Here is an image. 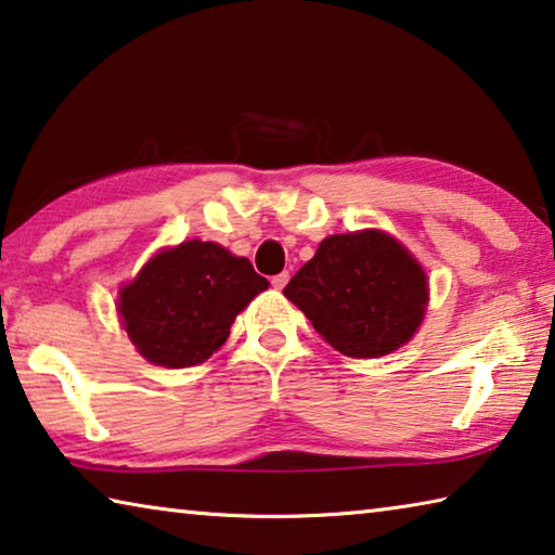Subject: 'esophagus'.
<instances>
[{"label":"esophagus","instance_id":"1","mask_svg":"<svg viewBox=\"0 0 555 555\" xmlns=\"http://www.w3.org/2000/svg\"><path fill=\"white\" fill-rule=\"evenodd\" d=\"M288 284V271H281V274L271 276V286L274 288H284Z\"/></svg>","mask_w":555,"mask_h":555}]
</instances>
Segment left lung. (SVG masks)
<instances>
[{
	"instance_id": "obj_1",
	"label": "left lung",
	"mask_w": 555,
	"mask_h": 555,
	"mask_svg": "<svg viewBox=\"0 0 555 555\" xmlns=\"http://www.w3.org/2000/svg\"><path fill=\"white\" fill-rule=\"evenodd\" d=\"M284 296L337 352L382 357L418 331L428 281L424 267L391 234L362 230L325 237Z\"/></svg>"
}]
</instances>
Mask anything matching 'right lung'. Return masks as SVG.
<instances>
[{
	"label": "right lung",
	"instance_id": "obj_1",
	"mask_svg": "<svg viewBox=\"0 0 555 555\" xmlns=\"http://www.w3.org/2000/svg\"><path fill=\"white\" fill-rule=\"evenodd\" d=\"M267 286L249 259L215 242L188 240L158 251L121 286L117 313L142 357L181 370L220 350L234 318Z\"/></svg>",
	"mask_w": 555,
	"mask_h": 555
}]
</instances>
